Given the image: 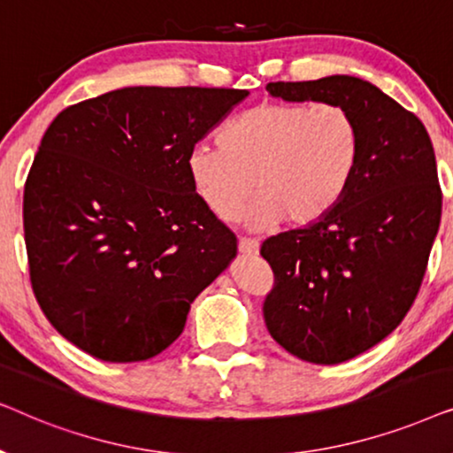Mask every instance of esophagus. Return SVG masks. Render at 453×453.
I'll return each instance as SVG.
<instances>
[{
    "instance_id": "esophagus-1",
    "label": "esophagus",
    "mask_w": 453,
    "mask_h": 453,
    "mask_svg": "<svg viewBox=\"0 0 453 453\" xmlns=\"http://www.w3.org/2000/svg\"><path fill=\"white\" fill-rule=\"evenodd\" d=\"M239 251L243 253V256H257V251H259V243H257L256 239L241 237V239H239Z\"/></svg>"
}]
</instances>
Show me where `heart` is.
<instances>
[{"label":"heart","mask_w":453,"mask_h":453,"mask_svg":"<svg viewBox=\"0 0 453 453\" xmlns=\"http://www.w3.org/2000/svg\"><path fill=\"white\" fill-rule=\"evenodd\" d=\"M363 132L340 103L272 101L243 111L219 132V146L189 150L196 194L220 220H233L256 189L247 222L309 226L338 206L357 175Z\"/></svg>","instance_id":"b5f03b06"}]
</instances>
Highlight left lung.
<instances>
[{
  "label": "left lung",
  "mask_w": 453,
  "mask_h": 453,
  "mask_svg": "<svg viewBox=\"0 0 453 453\" xmlns=\"http://www.w3.org/2000/svg\"><path fill=\"white\" fill-rule=\"evenodd\" d=\"M265 88L284 101L340 103L361 126V163L338 206L259 250L274 272L270 336L301 361L344 363L392 334L417 299L441 220L435 152L423 121L361 78Z\"/></svg>",
  "instance_id": "obj_1"
}]
</instances>
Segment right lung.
<instances>
[{
  "mask_svg": "<svg viewBox=\"0 0 453 453\" xmlns=\"http://www.w3.org/2000/svg\"><path fill=\"white\" fill-rule=\"evenodd\" d=\"M247 95L132 86L72 104L47 127L24 185L30 284L80 350L109 363L157 357L237 256L188 157Z\"/></svg>",
  "mask_w": 453,
  "mask_h": 453,
  "instance_id": "1",
  "label": "right lung"
}]
</instances>
